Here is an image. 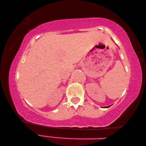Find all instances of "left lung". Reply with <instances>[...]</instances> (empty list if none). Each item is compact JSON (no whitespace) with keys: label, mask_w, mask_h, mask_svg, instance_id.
Listing matches in <instances>:
<instances>
[{"label":"left lung","mask_w":146,"mask_h":146,"mask_svg":"<svg viewBox=\"0 0 146 146\" xmlns=\"http://www.w3.org/2000/svg\"><path fill=\"white\" fill-rule=\"evenodd\" d=\"M109 107H110V106H107V107H106V108H109Z\"/></svg>","instance_id":"1"}]
</instances>
